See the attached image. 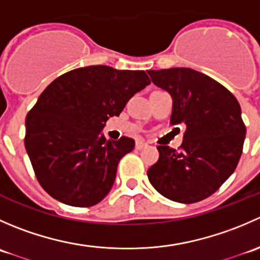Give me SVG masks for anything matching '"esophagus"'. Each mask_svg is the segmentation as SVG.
<instances>
[{
  "label": "esophagus",
  "mask_w": 260,
  "mask_h": 260,
  "mask_svg": "<svg viewBox=\"0 0 260 260\" xmlns=\"http://www.w3.org/2000/svg\"><path fill=\"white\" fill-rule=\"evenodd\" d=\"M146 146H147V143L143 142V141H136V148H137V149L145 148Z\"/></svg>",
  "instance_id": "1"
}]
</instances>
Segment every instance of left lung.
Instances as JSON below:
<instances>
[{
  "instance_id": "8db88e82",
  "label": "left lung",
  "mask_w": 260,
  "mask_h": 260,
  "mask_svg": "<svg viewBox=\"0 0 260 260\" xmlns=\"http://www.w3.org/2000/svg\"><path fill=\"white\" fill-rule=\"evenodd\" d=\"M147 73L174 99L170 123L185 127L179 152L157 147L159 157L147 172L149 182L172 201L204 200L229 179L242 156L246 128L239 102L224 85L188 68Z\"/></svg>"
}]
</instances>
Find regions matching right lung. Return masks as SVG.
Returning a JSON list of instances; mask_svg holds the SVG:
<instances>
[{
  "instance_id": "right-lung-1",
  "label": "right lung",
  "mask_w": 260,
  "mask_h": 260,
  "mask_svg": "<svg viewBox=\"0 0 260 260\" xmlns=\"http://www.w3.org/2000/svg\"><path fill=\"white\" fill-rule=\"evenodd\" d=\"M148 84L143 70L91 65L46 86L26 115L25 147L36 179L51 198L77 208L106 198L118 162L135 148V141L125 136L107 141L101 132Z\"/></svg>"
}]
</instances>
